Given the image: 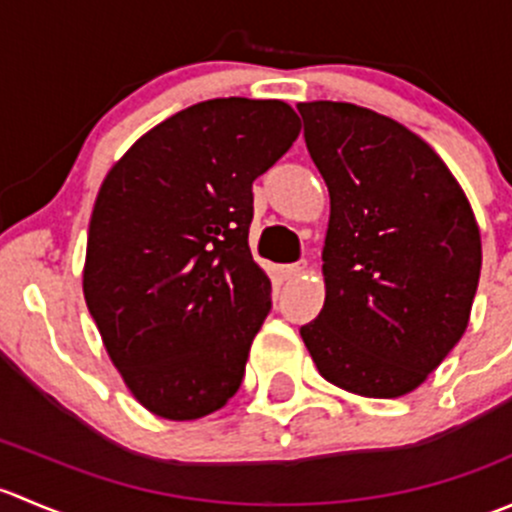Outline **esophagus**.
<instances>
[{
	"label": "esophagus",
	"instance_id": "1",
	"mask_svg": "<svg viewBox=\"0 0 512 512\" xmlns=\"http://www.w3.org/2000/svg\"><path fill=\"white\" fill-rule=\"evenodd\" d=\"M302 270H304V262H285V265H277V272H280L282 280H294Z\"/></svg>",
	"mask_w": 512,
	"mask_h": 512
}]
</instances>
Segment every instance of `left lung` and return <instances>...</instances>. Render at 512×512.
Returning <instances> with one entry per match:
<instances>
[{
    "mask_svg": "<svg viewBox=\"0 0 512 512\" xmlns=\"http://www.w3.org/2000/svg\"><path fill=\"white\" fill-rule=\"evenodd\" d=\"M329 188L324 307L299 329L329 384L411 394L461 342L480 277V230L441 156L354 103H297Z\"/></svg>",
    "mask_w": 512,
    "mask_h": 512,
    "instance_id": "obj_1",
    "label": "left lung"
}]
</instances>
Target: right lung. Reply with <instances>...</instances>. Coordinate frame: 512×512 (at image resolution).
I'll return each instance as SVG.
<instances>
[{
    "mask_svg": "<svg viewBox=\"0 0 512 512\" xmlns=\"http://www.w3.org/2000/svg\"><path fill=\"white\" fill-rule=\"evenodd\" d=\"M285 101L213 98L143 133L103 178L84 299L133 399L168 421L223 409L270 312L252 180L299 136Z\"/></svg>",
    "mask_w": 512,
    "mask_h": 512,
    "instance_id": "add662e5",
    "label": "right lung"
}]
</instances>
